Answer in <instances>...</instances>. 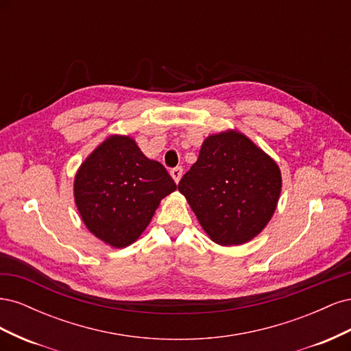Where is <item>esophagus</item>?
<instances>
[{
	"label": "esophagus",
	"mask_w": 351,
	"mask_h": 351,
	"mask_svg": "<svg viewBox=\"0 0 351 351\" xmlns=\"http://www.w3.org/2000/svg\"><path fill=\"white\" fill-rule=\"evenodd\" d=\"M169 174H171L174 182L178 183L180 178H182V176H183V168L182 167H176V168L171 169V171H169Z\"/></svg>",
	"instance_id": "esophagus-1"
}]
</instances>
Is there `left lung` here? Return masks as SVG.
Returning <instances> with one entry per match:
<instances>
[{"label": "left lung", "instance_id": "obj_1", "mask_svg": "<svg viewBox=\"0 0 351 351\" xmlns=\"http://www.w3.org/2000/svg\"><path fill=\"white\" fill-rule=\"evenodd\" d=\"M274 159L237 130L208 136L178 183L212 241L237 246L267 227L281 193Z\"/></svg>", "mask_w": 351, "mask_h": 351}]
</instances>
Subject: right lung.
Returning <instances> with one entry per match:
<instances>
[{
	"mask_svg": "<svg viewBox=\"0 0 351 351\" xmlns=\"http://www.w3.org/2000/svg\"><path fill=\"white\" fill-rule=\"evenodd\" d=\"M176 189L162 164L146 158L130 136L114 134L80 165L74 202L95 237L123 249L141 237L159 202Z\"/></svg>",
	"mask_w": 351,
	"mask_h": 351,
	"instance_id": "obj_1",
	"label": "right lung"
}]
</instances>
